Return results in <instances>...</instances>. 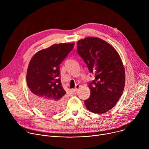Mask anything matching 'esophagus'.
Here are the masks:
<instances>
[{"mask_svg": "<svg viewBox=\"0 0 149 149\" xmlns=\"http://www.w3.org/2000/svg\"><path fill=\"white\" fill-rule=\"evenodd\" d=\"M80 87V86L79 85H78V84H77L76 86H75V88L74 89H73V91H77L78 90V88Z\"/></svg>", "mask_w": 149, "mask_h": 149, "instance_id": "34e87169", "label": "esophagus"}]
</instances>
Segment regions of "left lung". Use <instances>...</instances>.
Instances as JSON below:
<instances>
[{
	"label": "left lung",
	"mask_w": 149,
	"mask_h": 149,
	"mask_svg": "<svg viewBox=\"0 0 149 149\" xmlns=\"http://www.w3.org/2000/svg\"><path fill=\"white\" fill-rule=\"evenodd\" d=\"M77 52L95 79L89 82L91 94L85 100L89 111L97 114L113 108L120 98L125 85V71L116 50L98 38L88 37L77 42Z\"/></svg>",
	"instance_id": "left-lung-1"
}]
</instances>
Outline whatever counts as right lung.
<instances>
[{
	"label": "right lung",
	"mask_w": 149,
	"mask_h": 149,
	"mask_svg": "<svg viewBox=\"0 0 149 149\" xmlns=\"http://www.w3.org/2000/svg\"><path fill=\"white\" fill-rule=\"evenodd\" d=\"M74 44H54L38 51L31 59L26 74L31 97L36 107L46 114H55L65 105L59 65L72 50Z\"/></svg>",
	"instance_id": "1"
}]
</instances>
